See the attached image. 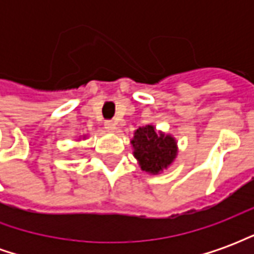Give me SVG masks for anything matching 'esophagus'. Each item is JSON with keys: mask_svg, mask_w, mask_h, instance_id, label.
I'll use <instances>...</instances> for the list:
<instances>
[{"mask_svg": "<svg viewBox=\"0 0 254 254\" xmlns=\"http://www.w3.org/2000/svg\"><path fill=\"white\" fill-rule=\"evenodd\" d=\"M105 129L109 132H114L117 129V124L114 121H106L105 122Z\"/></svg>", "mask_w": 254, "mask_h": 254, "instance_id": "obj_1", "label": "esophagus"}]
</instances>
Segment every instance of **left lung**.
<instances>
[{
    "mask_svg": "<svg viewBox=\"0 0 254 254\" xmlns=\"http://www.w3.org/2000/svg\"><path fill=\"white\" fill-rule=\"evenodd\" d=\"M133 154L141 170L158 174L173 163L177 156L176 140L163 133H156L152 125L138 127L132 140Z\"/></svg>",
    "mask_w": 254,
    "mask_h": 254,
    "instance_id": "obj_1",
    "label": "left lung"
}]
</instances>
